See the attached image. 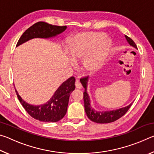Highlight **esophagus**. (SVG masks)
Instances as JSON below:
<instances>
[{"instance_id":"obj_1","label":"esophagus","mask_w":154,"mask_h":154,"mask_svg":"<svg viewBox=\"0 0 154 154\" xmlns=\"http://www.w3.org/2000/svg\"><path fill=\"white\" fill-rule=\"evenodd\" d=\"M75 88H76L77 89H81V88H82V85L81 84L79 79H76V81H75Z\"/></svg>"}]
</instances>
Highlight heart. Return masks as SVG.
I'll list each match as a JSON object with an SVG mask.
<instances>
[{
    "label": "heart",
    "mask_w": 154,
    "mask_h": 154,
    "mask_svg": "<svg viewBox=\"0 0 154 154\" xmlns=\"http://www.w3.org/2000/svg\"><path fill=\"white\" fill-rule=\"evenodd\" d=\"M102 32H80L68 41L67 49L71 56L69 62L83 60V66L87 71L99 69L105 62L111 48V41L105 38Z\"/></svg>",
    "instance_id": "1"
}]
</instances>
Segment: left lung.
Listing matches in <instances>:
<instances>
[{"label":"left lung","mask_w":154,"mask_h":154,"mask_svg":"<svg viewBox=\"0 0 154 154\" xmlns=\"http://www.w3.org/2000/svg\"><path fill=\"white\" fill-rule=\"evenodd\" d=\"M125 38L128 43L130 46L133 47V48L137 49V47L136 44L132 41L131 38L126 35H125ZM88 79L89 78L88 77H83L82 79H80V82L82 83L83 88L85 89L84 92H83V100H84V107H85V111L86 113L88 118H89L91 121L98 124H107L111 123V122H113L116 121L124 116V115L128 111L130 106L132 105V103H130L129 105L124 107H122L118 109H116V110H111V111H96V109H94L92 105H91V100L89 94H88Z\"/></svg>","instance_id":"1"}]
</instances>
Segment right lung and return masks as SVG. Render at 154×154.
<instances>
[{"mask_svg":"<svg viewBox=\"0 0 154 154\" xmlns=\"http://www.w3.org/2000/svg\"><path fill=\"white\" fill-rule=\"evenodd\" d=\"M67 26H59L38 22L25 31L16 45L18 47L35 38H49L55 37L66 29ZM75 79L71 77L60 85L51 98L45 104L33 105L24 101L15 90L20 103L31 117L44 122H56L64 118L66 113L69 96L75 90Z\"/></svg>","mask_w":154,"mask_h":154,"instance_id":"right-lung-1","label":"right lung"}]
</instances>
